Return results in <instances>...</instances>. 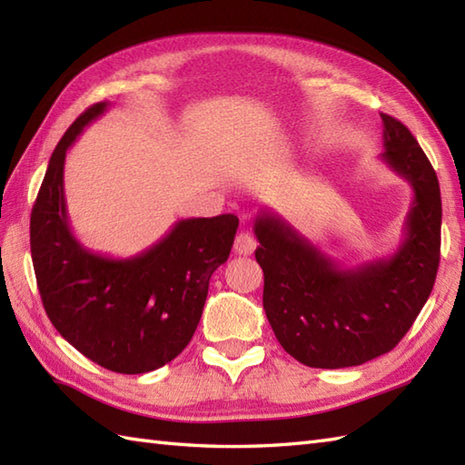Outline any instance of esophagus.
<instances>
[{
    "mask_svg": "<svg viewBox=\"0 0 465 465\" xmlns=\"http://www.w3.org/2000/svg\"><path fill=\"white\" fill-rule=\"evenodd\" d=\"M255 245H258V242H255L253 235L248 232V230H242L238 235H235V242H233V252L240 253V255H252Z\"/></svg>",
    "mask_w": 465,
    "mask_h": 465,
    "instance_id": "esophagus-1",
    "label": "esophagus"
}]
</instances>
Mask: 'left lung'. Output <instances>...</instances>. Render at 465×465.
Here are the masks:
<instances>
[{
	"instance_id": "left-lung-1",
	"label": "left lung",
	"mask_w": 465,
	"mask_h": 465,
	"mask_svg": "<svg viewBox=\"0 0 465 465\" xmlns=\"http://www.w3.org/2000/svg\"><path fill=\"white\" fill-rule=\"evenodd\" d=\"M381 122V162L413 190L396 253L340 268L278 213L262 210L255 217L265 315L282 348L310 368H351L396 348L436 282L438 175L406 125L388 114Z\"/></svg>"
}]
</instances>
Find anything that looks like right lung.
Wrapping results in <instances>:
<instances>
[{
	"label": "right lung",
	"mask_w": 465,
	"mask_h": 465,
	"mask_svg": "<svg viewBox=\"0 0 465 465\" xmlns=\"http://www.w3.org/2000/svg\"><path fill=\"white\" fill-rule=\"evenodd\" d=\"M110 104L77 117L49 157L29 222L39 295L62 338L97 365L145 373L183 351L200 323L212 273L227 262L240 220L190 217L134 258L94 253L72 232L64 195L67 147Z\"/></svg>",
	"instance_id": "add662e5"
}]
</instances>
